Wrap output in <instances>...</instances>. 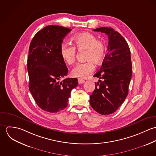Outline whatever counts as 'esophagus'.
<instances>
[{
	"mask_svg": "<svg viewBox=\"0 0 156 156\" xmlns=\"http://www.w3.org/2000/svg\"><path fill=\"white\" fill-rule=\"evenodd\" d=\"M78 82H79V84H82V83H83L85 82V80L82 79H80V78H79L78 79Z\"/></svg>",
	"mask_w": 156,
	"mask_h": 156,
	"instance_id": "1",
	"label": "esophagus"
}]
</instances>
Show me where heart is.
Returning a JSON list of instances; mask_svg holds the SVG:
<instances>
[{"mask_svg":"<svg viewBox=\"0 0 156 156\" xmlns=\"http://www.w3.org/2000/svg\"><path fill=\"white\" fill-rule=\"evenodd\" d=\"M72 41L74 47L62 43L60 47V53L62 59L68 65L73 64L76 60V51L85 50V59L87 61L77 64L71 71V75L80 78H87L94 71V64H100L106 56L107 48L105 43L97 40L96 36L89 32H82L75 35Z\"/></svg>","mask_w":156,"mask_h":156,"instance_id":"1","label":"heart"}]
</instances>
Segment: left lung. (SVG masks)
Returning a JSON list of instances; mask_svg holds the SVG:
<instances>
[{
    "label": "left lung",
    "instance_id": "left-lung-1",
    "mask_svg": "<svg viewBox=\"0 0 156 156\" xmlns=\"http://www.w3.org/2000/svg\"><path fill=\"white\" fill-rule=\"evenodd\" d=\"M94 31L105 33L109 43L100 70L94 76L100 80L95 83L89 103L98 113L109 115L119 108L129 93L132 75L130 50L126 40L113 28L103 27Z\"/></svg>",
    "mask_w": 156,
    "mask_h": 156
}]
</instances>
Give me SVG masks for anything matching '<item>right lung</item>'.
<instances>
[{
    "label": "right lung",
    "mask_w": 156,
    "mask_h": 156,
    "mask_svg": "<svg viewBox=\"0 0 156 156\" xmlns=\"http://www.w3.org/2000/svg\"><path fill=\"white\" fill-rule=\"evenodd\" d=\"M71 30L60 26H47L35 34L30 44L29 88L37 105L45 111L56 113L67 108L71 90L78 85L76 78L59 81L68 71L60 47Z\"/></svg>",
    "instance_id": "add662e5"
}]
</instances>
